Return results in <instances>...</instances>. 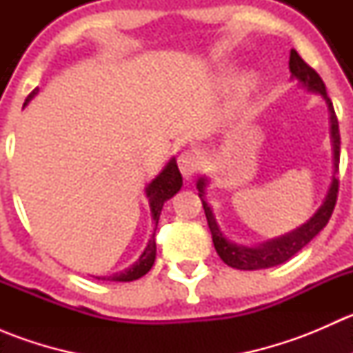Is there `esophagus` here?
Listing matches in <instances>:
<instances>
[{"label": "esophagus", "mask_w": 353, "mask_h": 353, "mask_svg": "<svg viewBox=\"0 0 353 353\" xmlns=\"http://www.w3.org/2000/svg\"><path fill=\"white\" fill-rule=\"evenodd\" d=\"M177 165H179L183 176L186 177V179H191V177H193L199 170V165H201L198 152L194 150L181 152L179 157H177Z\"/></svg>", "instance_id": "1"}]
</instances>
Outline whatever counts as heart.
I'll list each match as a JSON object with an SVG mask.
<instances>
[{"mask_svg": "<svg viewBox=\"0 0 353 353\" xmlns=\"http://www.w3.org/2000/svg\"><path fill=\"white\" fill-rule=\"evenodd\" d=\"M245 83H248V85H251V83H252V80H245Z\"/></svg>", "mask_w": 353, "mask_h": 353, "instance_id": "1", "label": "heart"}]
</instances>
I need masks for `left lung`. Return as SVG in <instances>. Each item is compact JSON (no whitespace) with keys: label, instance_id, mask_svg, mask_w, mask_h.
Instances as JSON below:
<instances>
[{"label":"left lung","instance_id":"obj_1","mask_svg":"<svg viewBox=\"0 0 353 353\" xmlns=\"http://www.w3.org/2000/svg\"><path fill=\"white\" fill-rule=\"evenodd\" d=\"M288 68H290L292 74H294L299 81H302L304 87H307L309 90L312 92H319V94L326 99V102H328V109L331 114V137H333L334 148V174H336L338 163H340V130H338V119L336 114H334L333 104H331L330 97L326 95L325 81H323L321 77L316 73L314 68L309 66L307 63L297 54L295 49L290 51ZM338 184H340V181L333 176V181H331V186L328 194H326L325 203H323L321 208L314 213V216H312L307 223H304L301 229L294 230V232H290L288 236L280 237V239L270 241V243L258 245V248H244V245L229 243V241L222 236L215 219H213L212 210H210V206L206 205V201L203 199L205 179H199L198 190L199 198H201L203 203V210H205L206 220H208L210 232H212L213 245H215L216 252H219L220 258L223 259V263H227V265L237 270H261L270 268V266H276L280 265V263H285L287 259H290L292 256L295 254V252L301 251L305 244L311 243L312 237H316L323 229H325L326 223H328V220L331 219L334 205H336Z\"/></svg>","mask_w":353,"mask_h":353}]
</instances>
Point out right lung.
I'll use <instances>...</instances> for the list:
<instances>
[{
	"instance_id": "add662e5",
	"label": "right lung",
	"mask_w": 353,
	"mask_h": 353,
	"mask_svg": "<svg viewBox=\"0 0 353 353\" xmlns=\"http://www.w3.org/2000/svg\"><path fill=\"white\" fill-rule=\"evenodd\" d=\"M39 88H34L30 92V95L27 97L25 104L37 94ZM23 104V105H25ZM183 186V177H181L179 169H177L176 160H170L169 163L165 165V169L148 184L147 188V196L150 199V208H152V216H154V223L157 229V223H159L160 219V212H162L163 203L167 201L169 198H172L177 191L181 190ZM155 252H157V245H155V234H152L150 241H148L147 248H145L143 254L140 256L134 265H131V268L124 270V272L116 273L112 276H95L97 280H110V282H131V280H137L140 276H143L145 273L150 272V268L154 266L155 261Z\"/></svg>"
}]
</instances>
